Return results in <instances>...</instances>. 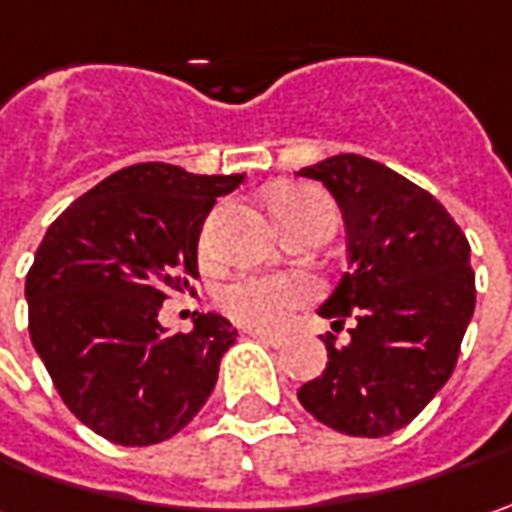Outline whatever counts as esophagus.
<instances>
[{"instance_id": "34e87169", "label": "esophagus", "mask_w": 512, "mask_h": 512, "mask_svg": "<svg viewBox=\"0 0 512 512\" xmlns=\"http://www.w3.org/2000/svg\"><path fill=\"white\" fill-rule=\"evenodd\" d=\"M252 338H257L260 344H269V346H280L286 338L283 335H278V332H263V329H246Z\"/></svg>"}]
</instances>
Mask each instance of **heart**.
<instances>
[{"label":"heart","instance_id":"heart-1","mask_svg":"<svg viewBox=\"0 0 512 512\" xmlns=\"http://www.w3.org/2000/svg\"><path fill=\"white\" fill-rule=\"evenodd\" d=\"M275 217L283 229H292L318 214H335L332 203L309 189H286L272 200ZM315 298V283L298 272L280 275H240L217 295L220 309L249 329H280L303 303Z\"/></svg>","mask_w":512,"mask_h":512}]
</instances>
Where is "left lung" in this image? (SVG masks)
Masks as SVG:
<instances>
[{
	"mask_svg": "<svg viewBox=\"0 0 512 512\" xmlns=\"http://www.w3.org/2000/svg\"><path fill=\"white\" fill-rule=\"evenodd\" d=\"M298 174L329 189L349 237V272L318 312L335 329L355 321L349 344L326 335V369L298 398L338 433L381 438L456 369L476 309L470 243L430 191L369 157L338 154Z\"/></svg>",
	"mask_w": 512,
	"mask_h": 512,
	"instance_id": "1",
	"label": "left lung"
}]
</instances>
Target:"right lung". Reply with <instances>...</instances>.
<instances>
[{
    "mask_svg": "<svg viewBox=\"0 0 512 512\" xmlns=\"http://www.w3.org/2000/svg\"><path fill=\"white\" fill-rule=\"evenodd\" d=\"M240 183L137 163L85 191L42 237L25 280L31 341L65 407L102 438L166 441L209 401L237 329L209 312L171 335L157 315L191 292L203 220Z\"/></svg>",
    "mask_w": 512,
    "mask_h": 512,
    "instance_id": "obj_1",
    "label": "right lung"
}]
</instances>
